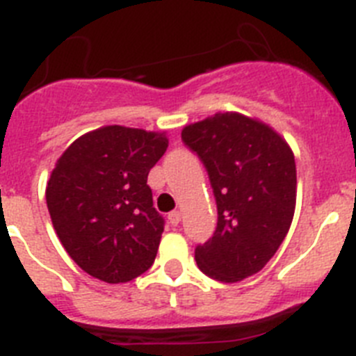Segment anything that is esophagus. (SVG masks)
<instances>
[{
	"label": "esophagus",
	"mask_w": 356,
	"mask_h": 356,
	"mask_svg": "<svg viewBox=\"0 0 356 356\" xmlns=\"http://www.w3.org/2000/svg\"><path fill=\"white\" fill-rule=\"evenodd\" d=\"M168 219H169V222H171L172 226L178 225V222L181 221V213H180V210H172V212L169 213V216H168Z\"/></svg>",
	"instance_id": "34e87169"
}]
</instances>
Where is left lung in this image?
Segmentation results:
<instances>
[{"label": "left lung", "mask_w": 356, "mask_h": 356, "mask_svg": "<svg viewBox=\"0 0 356 356\" xmlns=\"http://www.w3.org/2000/svg\"><path fill=\"white\" fill-rule=\"evenodd\" d=\"M181 139L205 163L217 203L213 237L194 251L197 267L225 284L257 275L294 217L298 180L291 146L275 128L238 112L187 124Z\"/></svg>", "instance_id": "8db88e82"}]
</instances>
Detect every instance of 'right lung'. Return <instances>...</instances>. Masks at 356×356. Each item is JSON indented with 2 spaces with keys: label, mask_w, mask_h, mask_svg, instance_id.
I'll use <instances>...</instances> for the list:
<instances>
[{
  "label": "right lung",
  "mask_w": 356,
  "mask_h": 356,
  "mask_svg": "<svg viewBox=\"0 0 356 356\" xmlns=\"http://www.w3.org/2000/svg\"><path fill=\"white\" fill-rule=\"evenodd\" d=\"M169 139L140 128H97L56 160L46 187L53 228L74 262L106 284H127L155 262L163 219L149 169Z\"/></svg>",
  "instance_id": "1"
}]
</instances>
